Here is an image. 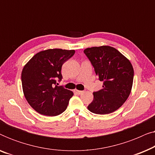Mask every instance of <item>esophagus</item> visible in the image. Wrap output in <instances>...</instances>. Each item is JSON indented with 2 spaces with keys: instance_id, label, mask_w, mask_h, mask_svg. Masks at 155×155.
I'll use <instances>...</instances> for the list:
<instances>
[{
  "instance_id": "34e87169",
  "label": "esophagus",
  "mask_w": 155,
  "mask_h": 155,
  "mask_svg": "<svg viewBox=\"0 0 155 155\" xmlns=\"http://www.w3.org/2000/svg\"><path fill=\"white\" fill-rule=\"evenodd\" d=\"M75 92L76 94H81L82 93L84 92V91H81V90H75Z\"/></svg>"
}]
</instances>
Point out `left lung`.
<instances>
[{
    "label": "left lung",
    "instance_id": "left-lung-1",
    "mask_svg": "<svg viewBox=\"0 0 155 155\" xmlns=\"http://www.w3.org/2000/svg\"><path fill=\"white\" fill-rule=\"evenodd\" d=\"M94 67L102 89L94 92V99L87 107L96 114H108L121 107L130 94L134 71L130 61L111 46L87 48L84 50Z\"/></svg>",
    "mask_w": 155,
    "mask_h": 155
}]
</instances>
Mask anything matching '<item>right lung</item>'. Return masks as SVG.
I'll use <instances>...</instances> for the list:
<instances>
[{
	"instance_id": "obj_1",
	"label": "right lung",
	"mask_w": 155,
	"mask_h": 155,
	"mask_svg": "<svg viewBox=\"0 0 155 155\" xmlns=\"http://www.w3.org/2000/svg\"><path fill=\"white\" fill-rule=\"evenodd\" d=\"M74 54V50H45L35 55L23 68V92L29 105L38 113L55 116L67 109L73 92L56 84L63 78V64Z\"/></svg>"
}]
</instances>
